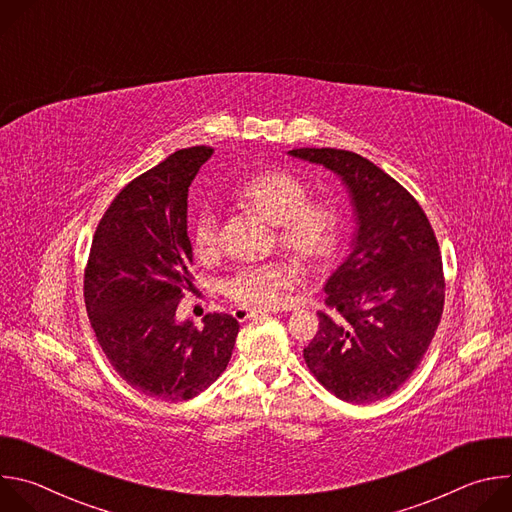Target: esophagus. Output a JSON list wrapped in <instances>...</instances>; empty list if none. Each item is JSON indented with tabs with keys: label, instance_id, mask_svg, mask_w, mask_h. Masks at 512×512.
<instances>
[{
	"label": "esophagus",
	"instance_id": "1",
	"mask_svg": "<svg viewBox=\"0 0 512 512\" xmlns=\"http://www.w3.org/2000/svg\"><path fill=\"white\" fill-rule=\"evenodd\" d=\"M267 312L263 310H247V308H237L233 310V316L239 320V322H247V320H255V318H261L265 316Z\"/></svg>",
	"mask_w": 512,
	"mask_h": 512
}]
</instances>
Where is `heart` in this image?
<instances>
[{"label": "heart", "instance_id": "b5f03b06", "mask_svg": "<svg viewBox=\"0 0 512 512\" xmlns=\"http://www.w3.org/2000/svg\"><path fill=\"white\" fill-rule=\"evenodd\" d=\"M235 202L277 229V243L302 265H322L336 249L340 218L334 206L308 200L306 184L287 170L251 176L235 190ZM221 245V223L212 210H202L192 229V247L200 259L212 257ZM296 281L287 263L247 265L229 275L221 289L241 308H273L283 289Z\"/></svg>", "mask_w": 512, "mask_h": 512}]
</instances>
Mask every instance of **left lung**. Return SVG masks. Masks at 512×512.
Segmentation results:
<instances>
[{
    "mask_svg": "<svg viewBox=\"0 0 512 512\" xmlns=\"http://www.w3.org/2000/svg\"><path fill=\"white\" fill-rule=\"evenodd\" d=\"M287 154L336 174L354 216L350 253L324 285L330 310L318 314L306 364L338 399L379 401L413 375L440 324V247L417 200L367 158L334 148Z\"/></svg>",
    "mask_w": 512,
    "mask_h": 512,
    "instance_id": "1",
    "label": "left lung"
}]
</instances>
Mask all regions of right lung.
Returning a JSON list of instances; mask_svg holds the SVG:
<instances>
[{
	"label": "right lung",
	"mask_w": 512,
	"mask_h": 512,
	"mask_svg": "<svg viewBox=\"0 0 512 512\" xmlns=\"http://www.w3.org/2000/svg\"><path fill=\"white\" fill-rule=\"evenodd\" d=\"M212 156L198 145L129 182L95 231L85 271V306L113 369L139 393L186 401L208 389L231 360L239 322L206 314L178 322L190 287L188 188Z\"/></svg>",
	"instance_id": "1"
}]
</instances>
